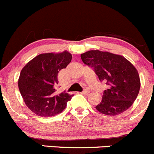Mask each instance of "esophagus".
Instances as JSON below:
<instances>
[{"mask_svg":"<svg viewBox=\"0 0 154 154\" xmlns=\"http://www.w3.org/2000/svg\"><path fill=\"white\" fill-rule=\"evenodd\" d=\"M88 93H89V91L88 90H85V91H83L81 92L82 94H84V95H87Z\"/></svg>","mask_w":154,"mask_h":154,"instance_id":"34e87169","label":"esophagus"}]
</instances>
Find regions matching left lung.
I'll use <instances>...</instances> for the list:
<instances>
[{"label":"left lung","mask_w":154,"mask_h":154,"mask_svg":"<svg viewBox=\"0 0 154 154\" xmlns=\"http://www.w3.org/2000/svg\"><path fill=\"white\" fill-rule=\"evenodd\" d=\"M80 57L84 63L93 68L99 80L108 85L96 106L99 112L116 116L128 109L140 89V75L131 63L123 56L99 50L88 51Z\"/></svg>","instance_id":"8db88e82"}]
</instances>
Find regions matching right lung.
I'll return each mask as SVG.
<instances>
[{
    "instance_id": "right-lung-1",
    "label": "right lung",
    "mask_w": 154,
    "mask_h": 154,
    "mask_svg": "<svg viewBox=\"0 0 154 154\" xmlns=\"http://www.w3.org/2000/svg\"><path fill=\"white\" fill-rule=\"evenodd\" d=\"M67 51L45 53L36 56L21 70L18 88L26 106L36 115L43 117L62 112L73 95L57 94L58 72L72 60Z\"/></svg>"
}]
</instances>
